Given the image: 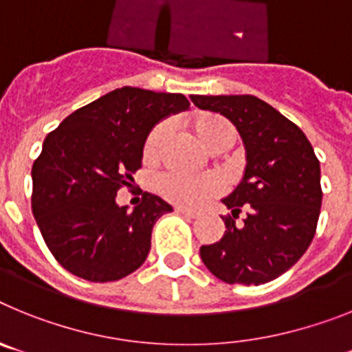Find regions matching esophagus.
<instances>
[{
    "label": "esophagus",
    "instance_id": "1",
    "mask_svg": "<svg viewBox=\"0 0 352 352\" xmlns=\"http://www.w3.org/2000/svg\"><path fill=\"white\" fill-rule=\"evenodd\" d=\"M176 211L182 214H186V217H190V219H195V217H199V214H201V211L190 210V208H182V206L176 208Z\"/></svg>",
    "mask_w": 352,
    "mask_h": 352
}]
</instances>
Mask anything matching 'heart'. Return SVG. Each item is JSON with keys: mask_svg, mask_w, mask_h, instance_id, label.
<instances>
[{"mask_svg": "<svg viewBox=\"0 0 352 352\" xmlns=\"http://www.w3.org/2000/svg\"><path fill=\"white\" fill-rule=\"evenodd\" d=\"M192 129L199 141L210 151L229 149L238 139L234 123L217 113H201L192 120ZM167 138V125L158 123L149 130L142 144V158L146 164H155L160 158L162 148ZM157 192L164 199L182 206H197L222 190V182L217 174L186 176L179 173H166L158 176Z\"/></svg>", "mask_w": 352, "mask_h": 352, "instance_id": "heart-1", "label": "heart"}]
</instances>
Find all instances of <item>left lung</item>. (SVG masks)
Listing matches in <instances>:
<instances>
[{
	"instance_id": "left-lung-1",
	"label": "left lung",
	"mask_w": 352,
	"mask_h": 352,
	"mask_svg": "<svg viewBox=\"0 0 352 352\" xmlns=\"http://www.w3.org/2000/svg\"><path fill=\"white\" fill-rule=\"evenodd\" d=\"M199 109L220 113L238 129L247 169L223 199L220 241L201 247V259L227 284L259 285L287 272L312 243L321 213V167L300 126L254 95H192ZM245 211L243 223H236Z\"/></svg>"
}]
</instances>
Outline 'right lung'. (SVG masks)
I'll use <instances>...</instances> for the list:
<instances>
[{
  "label": "right lung",
  "instance_id": "1",
  "mask_svg": "<svg viewBox=\"0 0 352 352\" xmlns=\"http://www.w3.org/2000/svg\"><path fill=\"white\" fill-rule=\"evenodd\" d=\"M188 105L182 93L125 86L77 109L45 138L31 169V210L51 254L72 275L114 282L144 263L155 222L173 208L144 192L126 211L116 195L141 169L155 123Z\"/></svg>",
  "mask_w": 352,
  "mask_h": 352
}]
</instances>
